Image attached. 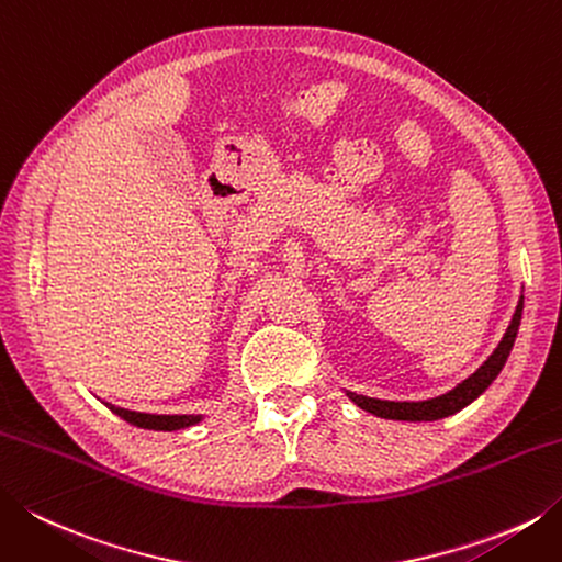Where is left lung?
Masks as SVG:
<instances>
[{
  "mask_svg": "<svg viewBox=\"0 0 562 562\" xmlns=\"http://www.w3.org/2000/svg\"><path fill=\"white\" fill-rule=\"evenodd\" d=\"M521 312H524V296L516 304V312L512 316V324L507 328V334L499 340V346L494 348V353L482 362V366L472 372L468 380H463L450 392L441 394V397L426 400V402H387V400H372V397H362V394L348 392V397L353 400L360 409H366L375 416H382V419H397V422H436V419H446V416L456 414L468 406L470 402H475L482 392H485L494 378L499 375L504 362H507L512 346L516 340V334H519V324H521Z\"/></svg>",
  "mask_w": 562,
  "mask_h": 562,
  "instance_id": "1",
  "label": "left lung"
}]
</instances>
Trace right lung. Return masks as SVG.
<instances>
[{"instance_id":"add662e5","label":"right lung","mask_w":562,"mask_h":562,"mask_svg":"<svg viewBox=\"0 0 562 562\" xmlns=\"http://www.w3.org/2000/svg\"><path fill=\"white\" fill-rule=\"evenodd\" d=\"M121 419L134 424L138 428H153V431H178V428L194 426L196 422H202L200 414H140V412H131V409H121V406L109 404Z\"/></svg>"}]
</instances>
